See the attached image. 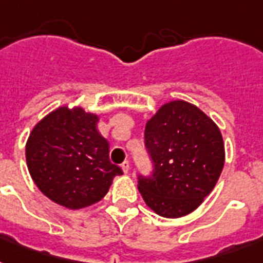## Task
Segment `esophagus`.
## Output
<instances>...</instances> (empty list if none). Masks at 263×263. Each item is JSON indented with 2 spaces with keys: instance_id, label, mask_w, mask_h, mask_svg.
<instances>
[{
  "instance_id": "1",
  "label": "esophagus",
  "mask_w": 263,
  "mask_h": 263,
  "mask_svg": "<svg viewBox=\"0 0 263 263\" xmlns=\"http://www.w3.org/2000/svg\"><path fill=\"white\" fill-rule=\"evenodd\" d=\"M121 169H123L124 173L129 172V162H128V161H124L123 164H121Z\"/></svg>"
}]
</instances>
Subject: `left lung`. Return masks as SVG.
<instances>
[{
  "label": "left lung",
  "mask_w": 263,
  "mask_h": 263,
  "mask_svg": "<svg viewBox=\"0 0 263 263\" xmlns=\"http://www.w3.org/2000/svg\"><path fill=\"white\" fill-rule=\"evenodd\" d=\"M144 146L153 175L138 177L148 208L166 218L190 214L213 191L225 161L220 128L185 101L162 105L148 120Z\"/></svg>",
  "instance_id": "left-lung-1"
}]
</instances>
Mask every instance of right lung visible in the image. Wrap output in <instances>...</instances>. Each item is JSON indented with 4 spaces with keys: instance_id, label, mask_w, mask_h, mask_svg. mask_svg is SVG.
Wrapping results in <instances>:
<instances>
[{
    "instance_id": "add662e5",
    "label": "right lung",
    "mask_w": 263,
    "mask_h": 263,
    "mask_svg": "<svg viewBox=\"0 0 263 263\" xmlns=\"http://www.w3.org/2000/svg\"><path fill=\"white\" fill-rule=\"evenodd\" d=\"M98 116L61 106L43 117L26 144L28 172L50 200L78 210L102 199L123 171L109 160Z\"/></svg>"
}]
</instances>
